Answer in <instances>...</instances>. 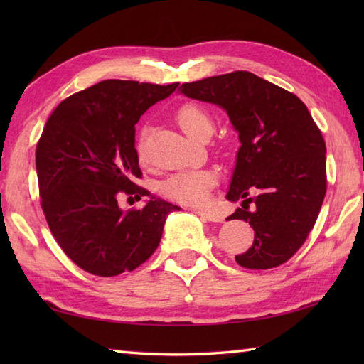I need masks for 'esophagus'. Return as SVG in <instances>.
<instances>
[{
    "label": "esophagus",
    "mask_w": 364,
    "mask_h": 364,
    "mask_svg": "<svg viewBox=\"0 0 364 364\" xmlns=\"http://www.w3.org/2000/svg\"><path fill=\"white\" fill-rule=\"evenodd\" d=\"M196 214H198L200 218H203L205 220H210V222H220V215L211 213V211H203V210H192Z\"/></svg>",
    "instance_id": "1"
}]
</instances>
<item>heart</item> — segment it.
Here are the masks:
<instances>
[{
	"mask_svg": "<svg viewBox=\"0 0 364 364\" xmlns=\"http://www.w3.org/2000/svg\"><path fill=\"white\" fill-rule=\"evenodd\" d=\"M176 120L181 129L192 139H198L203 131L213 129L211 115L205 107L188 103L181 106L176 112ZM149 134V127H144L137 136L136 150L139 158H145V139ZM218 181V173L211 168L202 170H188V172H178L170 175L167 180L161 184V192L167 198L183 205H203L210 191Z\"/></svg>",
	"mask_w": 364,
	"mask_h": 364,
	"instance_id": "heart-1",
	"label": "heart"
}]
</instances>
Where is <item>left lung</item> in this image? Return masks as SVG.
Returning a JSON list of instances; mask_svg holds the SVG:
<instances>
[{"label": "left lung", "mask_w": 364, "mask_h": 364, "mask_svg": "<svg viewBox=\"0 0 364 364\" xmlns=\"http://www.w3.org/2000/svg\"><path fill=\"white\" fill-rule=\"evenodd\" d=\"M180 94L222 107L241 142L227 200L242 203L228 219L249 222L255 239L236 262L247 269L283 264L310 235L327 191V149L310 111L250 72L184 82Z\"/></svg>", "instance_id": "obj_1"}]
</instances>
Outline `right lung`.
Instances as JSON below:
<instances>
[{
  "label": "right lung",
  "instance_id": "obj_1",
  "mask_svg": "<svg viewBox=\"0 0 364 364\" xmlns=\"http://www.w3.org/2000/svg\"><path fill=\"white\" fill-rule=\"evenodd\" d=\"M178 84L106 80L65 98L46 122L36 150L42 210L60 249L89 274L141 266L158 249L167 215L180 210L133 183L142 175L134 125ZM122 191L149 200L123 212Z\"/></svg>",
  "mask_w": 364,
  "mask_h": 364
}]
</instances>
